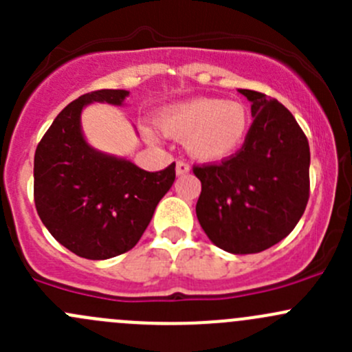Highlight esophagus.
<instances>
[{
    "instance_id": "34e87169",
    "label": "esophagus",
    "mask_w": 352,
    "mask_h": 352,
    "mask_svg": "<svg viewBox=\"0 0 352 352\" xmlns=\"http://www.w3.org/2000/svg\"><path fill=\"white\" fill-rule=\"evenodd\" d=\"M175 170H177V175H184V173L189 172L190 165L187 162H184V160H179V162H177Z\"/></svg>"
}]
</instances>
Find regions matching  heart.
I'll return each mask as SVG.
<instances>
[{
	"label": "heart",
	"mask_w": 352,
	"mask_h": 352,
	"mask_svg": "<svg viewBox=\"0 0 352 352\" xmlns=\"http://www.w3.org/2000/svg\"><path fill=\"white\" fill-rule=\"evenodd\" d=\"M158 124L170 136L186 140L194 158L216 162L242 146L250 127V112L236 100L194 98L162 110Z\"/></svg>",
	"instance_id": "obj_1"
}]
</instances>
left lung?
<instances>
[{
  "label": "left lung",
  "mask_w": 352,
  "mask_h": 352,
  "mask_svg": "<svg viewBox=\"0 0 352 352\" xmlns=\"http://www.w3.org/2000/svg\"><path fill=\"white\" fill-rule=\"evenodd\" d=\"M252 122L240 150L194 165L201 180L196 214L216 247L257 254L293 232L310 197V146L293 113L278 100L240 90Z\"/></svg>",
  "instance_id": "obj_1"
}]
</instances>
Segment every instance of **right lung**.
Here are the masks:
<instances>
[{"mask_svg": "<svg viewBox=\"0 0 352 352\" xmlns=\"http://www.w3.org/2000/svg\"><path fill=\"white\" fill-rule=\"evenodd\" d=\"M126 90L85 94L59 112L34 158L35 209L59 243L80 257L104 261L131 250L156 204L175 180V163L146 172L90 148L80 113L90 102L120 105Z\"/></svg>", "mask_w": 352, "mask_h": 352, "instance_id": "add662e5", "label": "right lung"}]
</instances>
